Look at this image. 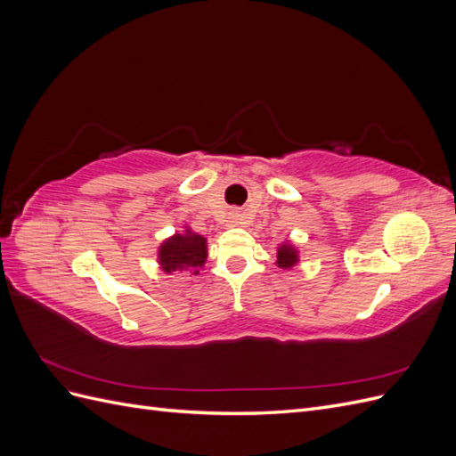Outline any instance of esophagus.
Masks as SVG:
<instances>
[{"instance_id": "obj_1", "label": "esophagus", "mask_w": 456, "mask_h": 456, "mask_svg": "<svg viewBox=\"0 0 456 456\" xmlns=\"http://www.w3.org/2000/svg\"><path fill=\"white\" fill-rule=\"evenodd\" d=\"M230 223L232 224H243L245 223V216L241 213H232L230 215Z\"/></svg>"}]
</instances>
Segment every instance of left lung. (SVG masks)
<instances>
[{
	"label": "left lung",
	"mask_w": 456,
	"mask_h": 456,
	"mask_svg": "<svg viewBox=\"0 0 456 456\" xmlns=\"http://www.w3.org/2000/svg\"><path fill=\"white\" fill-rule=\"evenodd\" d=\"M298 262H300V251L295 243L285 240L283 243L278 245V260H275V265L283 270H291L298 265Z\"/></svg>",
	"instance_id": "left-lung-1"
}]
</instances>
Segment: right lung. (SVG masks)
Here are the masks:
<instances>
[{
	"mask_svg": "<svg viewBox=\"0 0 456 456\" xmlns=\"http://www.w3.org/2000/svg\"><path fill=\"white\" fill-rule=\"evenodd\" d=\"M207 238L194 232L190 224H184L183 232H175L173 236L163 240L158 247V265L161 272H188L198 275L207 260Z\"/></svg>",
	"mask_w": 456,
	"mask_h": 456,
	"instance_id": "add662e5",
	"label": "right lung"
}]
</instances>
